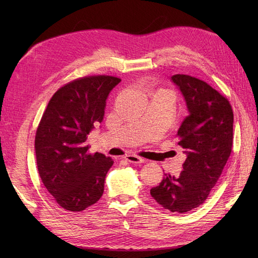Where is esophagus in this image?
Here are the masks:
<instances>
[{"mask_svg":"<svg viewBox=\"0 0 258 258\" xmlns=\"http://www.w3.org/2000/svg\"><path fill=\"white\" fill-rule=\"evenodd\" d=\"M124 159L129 162H132V163H143L145 161V159H143L142 157H140V156H137V155H126L124 156Z\"/></svg>","mask_w":258,"mask_h":258,"instance_id":"obj_1","label":"esophagus"}]
</instances>
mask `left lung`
<instances>
[{
    "instance_id": "8db88e82",
    "label": "left lung",
    "mask_w": 258,
    "mask_h": 258,
    "mask_svg": "<svg viewBox=\"0 0 258 258\" xmlns=\"http://www.w3.org/2000/svg\"><path fill=\"white\" fill-rule=\"evenodd\" d=\"M188 115L177 131V145L187 155L177 177L163 174L152 197L174 213H186L207 200L232 150L233 112L227 98L196 77L175 74Z\"/></svg>"
}]
</instances>
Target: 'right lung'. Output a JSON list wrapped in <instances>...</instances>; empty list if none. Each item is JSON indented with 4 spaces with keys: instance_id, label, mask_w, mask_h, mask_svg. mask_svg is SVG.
I'll list each match as a JSON object with an SVG mask.
<instances>
[{
    "instance_id": "add662e5",
    "label": "right lung",
    "mask_w": 258,
    "mask_h": 258,
    "mask_svg": "<svg viewBox=\"0 0 258 258\" xmlns=\"http://www.w3.org/2000/svg\"><path fill=\"white\" fill-rule=\"evenodd\" d=\"M120 82L110 75L76 79L49 100L37 126L35 155L38 174L54 201L67 211L81 212L104 191L113 159L89 153V132L104 116L108 93Z\"/></svg>"
}]
</instances>
